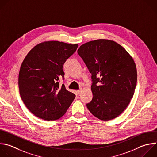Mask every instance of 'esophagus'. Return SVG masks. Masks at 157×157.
<instances>
[{"label":"esophagus","instance_id":"esophagus-1","mask_svg":"<svg viewBox=\"0 0 157 157\" xmlns=\"http://www.w3.org/2000/svg\"><path fill=\"white\" fill-rule=\"evenodd\" d=\"M81 92H82L81 89H79V90H77V92H78V94L79 95H80V94H81Z\"/></svg>","mask_w":157,"mask_h":157}]
</instances>
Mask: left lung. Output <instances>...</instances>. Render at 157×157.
Listing matches in <instances>:
<instances>
[{
    "label": "left lung",
    "mask_w": 157,
    "mask_h": 157,
    "mask_svg": "<svg viewBox=\"0 0 157 157\" xmlns=\"http://www.w3.org/2000/svg\"><path fill=\"white\" fill-rule=\"evenodd\" d=\"M78 54L92 74L93 98L86 104L88 110L103 121L118 117L129 105L136 86L132 58L121 45L106 39L82 44Z\"/></svg>",
    "instance_id": "obj_1"
}]
</instances>
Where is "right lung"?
Returning <instances> with one entry per match:
<instances>
[{"label": "right lung", "mask_w": 157, "mask_h": 157, "mask_svg": "<svg viewBox=\"0 0 157 157\" xmlns=\"http://www.w3.org/2000/svg\"><path fill=\"white\" fill-rule=\"evenodd\" d=\"M78 44L59 41L39 44L24 59L18 76L21 98L28 109L47 121L59 119L66 113L76 95L60 85L63 66L76 52Z\"/></svg>", "instance_id": "1"}]
</instances>
